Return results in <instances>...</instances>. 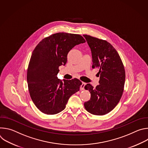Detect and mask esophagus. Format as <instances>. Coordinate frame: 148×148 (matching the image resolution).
Listing matches in <instances>:
<instances>
[{"instance_id":"34e87169","label":"esophagus","mask_w":148,"mask_h":148,"mask_svg":"<svg viewBox=\"0 0 148 148\" xmlns=\"http://www.w3.org/2000/svg\"><path fill=\"white\" fill-rule=\"evenodd\" d=\"M86 85V83L84 82H82L81 85V87H80V90H81V91H83V90H84V87H85Z\"/></svg>"}]
</instances>
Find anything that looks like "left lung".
I'll list each match as a JSON object with an SVG mask.
<instances>
[{
	"instance_id": "8db88e82",
	"label": "left lung",
	"mask_w": 148,
	"mask_h": 148,
	"mask_svg": "<svg viewBox=\"0 0 148 148\" xmlns=\"http://www.w3.org/2000/svg\"><path fill=\"white\" fill-rule=\"evenodd\" d=\"M92 53V69H97L99 84L94 88L85 86L91 98L84 107L91 114L103 115L111 111L118 103L123 92L125 71L121 58L115 48L106 40L84 34Z\"/></svg>"
}]
</instances>
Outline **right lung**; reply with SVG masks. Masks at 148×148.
I'll list each match as a JSON object with an SVG mask.
<instances>
[{"instance_id":"right-lung-1","label":"right lung","mask_w":148,"mask_h":148,"mask_svg":"<svg viewBox=\"0 0 148 148\" xmlns=\"http://www.w3.org/2000/svg\"><path fill=\"white\" fill-rule=\"evenodd\" d=\"M86 42L81 35L57 33L45 37L33 50L27 70L30 97L36 107L47 115L64 110L70 97L79 90L77 78L61 81L57 77L58 67L65 65L69 52Z\"/></svg>"}]
</instances>
